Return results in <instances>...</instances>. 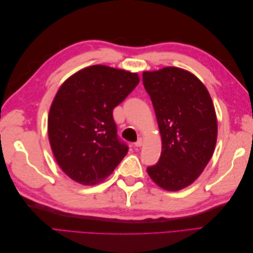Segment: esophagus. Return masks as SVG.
I'll return each instance as SVG.
<instances>
[{
  "label": "esophagus",
  "instance_id": "obj_1",
  "mask_svg": "<svg viewBox=\"0 0 253 253\" xmlns=\"http://www.w3.org/2000/svg\"><path fill=\"white\" fill-rule=\"evenodd\" d=\"M142 142H143V139L141 138V137H140V138H138V140H137L134 144H135V147H137V148H139V147H141V145H142Z\"/></svg>",
  "mask_w": 253,
  "mask_h": 253
}]
</instances>
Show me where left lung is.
Segmentation results:
<instances>
[{"label":"left lung","instance_id":"1","mask_svg":"<svg viewBox=\"0 0 253 253\" xmlns=\"http://www.w3.org/2000/svg\"><path fill=\"white\" fill-rule=\"evenodd\" d=\"M162 135L158 163L147 168L152 180L168 191L191 185L213 155L217 121L212 99L193 74L178 67L143 72Z\"/></svg>","mask_w":253,"mask_h":253}]
</instances>
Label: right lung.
<instances>
[{"label":"right lung","instance_id":"1","mask_svg":"<svg viewBox=\"0 0 253 253\" xmlns=\"http://www.w3.org/2000/svg\"><path fill=\"white\" fill-rule=\"evenodd\" d=\"M139 83L136 73L93 65L68 78L51 103L48 138L57 163L73 180L96 185L128 150L117 135L114 108Z\"/></svg>","mask_w":253,"mask_h":253}]
</instances>
